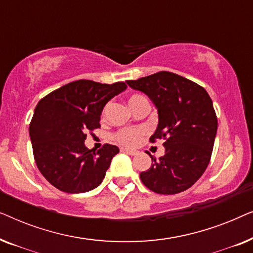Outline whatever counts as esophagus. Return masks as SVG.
<instances>
[{"instance_id": "34e87169", "label": "esophagus", "mask_w": 253, "mask_h": 253, "mask_svg": "<svg viewBox=\"0 0 253 253\" xmlns=\"http://www.w3.org/2000/svg\"><path fill=\"white\" fill-rule=\"evenodd\" d=\"M121 152H124V153L130 154V155H136V154H137V151H134V150H130V148H126V147H122V148H121Z\"/></svg>"}]
</instances>
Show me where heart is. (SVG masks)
Listing matches in <instances>:
<instances>
[{"mask_svg": "<svg viewBox=\"0 0 253 253\" xmlns=\"http://www.w3.org/2000/svg\"><path fill=\"white\" fill-rule=\"evenodd\" d=\"M140 99H144V96L140 94L131 95L129 99L130 107ZM143 133L144 131L140 129H123L116 133L115 138L116 140L120 141L121 144L126 145V146H133V145H136L138 141L140 140V137L143 136Z\"/></svg>", "mask_w": 253, "mask_h": 253, "instance_id": "1", "label": "heart"}]
</instances>
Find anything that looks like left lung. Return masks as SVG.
<instances>
[{"instance_id": "8db88e82", "label": "left lung", "mask_w": 253, "mask_h": 253, "mask_svg": "<svg viewBox=\"0 0 253 253\" xmlns=\"http://www.w3.org/2000/svg\"><path fill=\"white\" fill-rule=\"evenodd\" d=\"M146 94L158 109L159 123L150 140L164 139L165 155L152 158L140 172L145 186L160 195H175L191 188L206 170L212 155L217 119L212 99L202 86L172 72L126 81Z\"/></svg>"}]
</instances>
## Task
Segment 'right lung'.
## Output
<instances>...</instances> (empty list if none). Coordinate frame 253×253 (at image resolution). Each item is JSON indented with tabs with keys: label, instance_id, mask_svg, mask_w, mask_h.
I'll return each mask as SVG.
<instances>
[{
	"label": "right lung",
	"instance_id": "1",
	"mask_svg": "<svg viewBox=\"0 0 253 253\" xmlns=\"http://www.w3.org/2000/svg\"><path fill=\"white\" fill-rule=\"evenodd\" d=\"M126 88L122 82L109 85L81 79L38 102L30 137L38 168L51 185L63 192L83 193L101 184L120 150L110 144L96 152L88 150L86 132L100 127L103 107Z\"/></svg>",
	"mask_w": 253,
	"mask_h": 253
}]
</instances>
